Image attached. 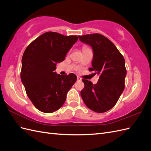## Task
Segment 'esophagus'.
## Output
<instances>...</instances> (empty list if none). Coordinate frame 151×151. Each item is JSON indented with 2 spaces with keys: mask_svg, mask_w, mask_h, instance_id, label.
Here are the masks:
<instances>
[{
  "mask_svg": "<svg viewBox=\"0 0 151 151\" xmlns=\"http://www.w3.org/2000/svg\"><path fill=\"white\" fill-rule=\"evenodd\" d=\"M77 80L78 81H81V78L79 76H77Z\"/></svg>",
  "mask_w": 151,
  "mask_h": 151,
  "instance_id": "obj_1",
  "label": "esophagus"
}]
</instances>
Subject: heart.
I'll list each match as a JSON object with an SVG mask.
<instances>
[{
  "mask_svg": "<svg viewBox=\"0 0 151 151\" xmlns=\"http://www.w3.org/2000/svg\"><path fill=\"white\" fill-rule=\"evenodd\" d=\"M87 49V48H86V47H83V50H84V49Z\"/></svg>",
  "mask_w": 151,
  "mask_h": 151,
  "instance_id": "heart-1",
  "label": "heart"
}]
</instances>
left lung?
I'll return each instance as SVG.
<instances>
[{"instance_id":"left-lung-1","label":"left lung","mask_w":151,"mask_h":151,"mask_svg":"<svg viewBox=\"0 0 151 151\" xmlns=\"http://www.w3.org/2000/svg\"><path fill=\"white\" fill-rule=\"evenodd\" d=\"M80 40L93 50L92 68L99 75L96 84L82 80L85 84L81 96L85 105L96 113H104L115 106L124 88L127 75L125 61L111 41L101 34L78 36Z\"/></svg>"}]
</instances>
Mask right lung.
<instances>
[{
	"label": "right lung",
	"instance_id": "right-lung-1",
	"mask_svg": "<svg viewBox=\"0 0 151 151\" xmlns=\"http://www.w3.org/2000/svg\"><path fill=\"white\" fill-rule=\"evenodd\" d=\"M77 40L76 35L49 32L37 38L24 52L21 80L30 101L43 113H53L61 108L76 82L73 73L63 76L54 71L57 63L64 61Z\"/></svg>",
	"mask_w": 151,
	"mask_h": 151
}]
</instances>
